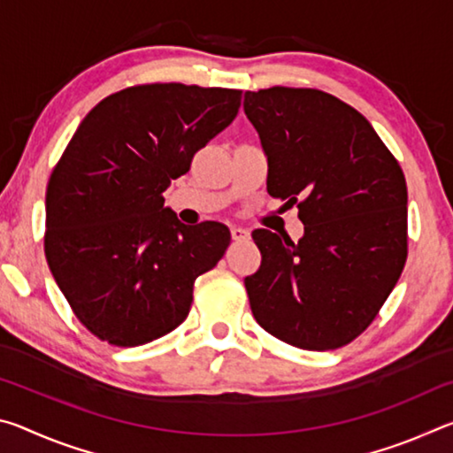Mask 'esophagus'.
<instances>
[{
  "label": "esophagus",
  "mask_w": 453,
  "mask_h": 453,
  "mask_svg": "<svg viewBox=\"0 0 453 453\" xmlns=\"http://www.w3.org/2000/svg\"><path fill=\"white\" fill-rule=\"evenodd\" d=\"M232 237H234V242H245L250 237V232L245 227H237V226H234L232 227Z\"/></svg>",
  "instance_id": "esophagus-1"
}]
</instances>
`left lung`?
<instances>
[{"label":"left lung","mask_w":453,"mask_h":453,"mask_svg":"<svg viewBox=\"0 0 453 453\" xmlns=\"http://www.w3.org/2000/svg\"><path fill=\"white\" fill-rule=\"evenodd\" d=\"M243 111L267 156V194L297 205V243L256 229L259 270L245 278L267 334L326 351L365 332L408 257V188L370 121L310 88L245 91Z\"/></svg>","instance_id":"obj_1"}]
</instances>
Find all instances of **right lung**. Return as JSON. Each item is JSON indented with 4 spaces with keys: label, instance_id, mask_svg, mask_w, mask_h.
I'll list each match as a JSON object with an SVG mask.
<instances>
[{
    "label": "right lung",
    "instance_id": "obj_1",
    "mask_svg": "<svg viewBox=\"0 0 453 453\" xmlns=\"http://www.w3.org/2000/svg\"><path fill=\"white\" fill-rule=\"evenodd\" d=\"M240 89L143 83L102 99L51 172L45 259L83 326L143 346L188 318L194 281L224 257L229 229L183 226L164 191L232 124Z\"/></svg>",
    "mask_w": 453,
    "mask_h": 453
}]
</instances>
